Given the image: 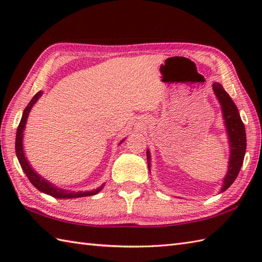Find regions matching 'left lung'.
<instances>
[{
	"label": "left lung",
	"instance_id": "8db88e82",
	"mask_svg": "<svg viewBox=\"0 0 262 262\" xmlns=\"http://www.w3.org/2000/svg\"><path fill=\"white\" fill-rule=\"evenodd\" d=\"M213 90L216 94L217 99L223 109V117L225 119V125L229 133L230 144H231V158L229 171L224 179V185L222 188V191H225L229 188L238 174L243 164L244 154L247 149V136H246V128L238 114L235 103L233 102L231 97L227 94L220 83H214ZM149 152L147 151V164L149 169Z\"/></svg>",
	"mask_w": 262,
	"mask_h": 262
}]
</instances>
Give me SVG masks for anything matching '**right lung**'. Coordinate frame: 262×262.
I'll return each mask as SVG.
<instances>
[{"label":"right lung","instance_id":"obj_1","mask_svg":"<svg viewBox=\"0 0 262 262\" xmlns=\"http://www.w3.org/2000/svg\"><path fill=\"white\" fill-rule=\"evenodd\" d=\"M41 96V92H38L35 97L31 99V101L28 103V105L26 107L24 115H22V118L20 120V124L18 126V130H16V137H15V152H16V157H18V160L20 162V165L22 170L25 171L26 176L28 177V179L35 186L39 191L45 192L47 194H51L52 197L55 198H79V197H86V196H93V194L98 193L101 189L103 188V185L96 189L93 191H85V192H71L68 190H64V189H59L54 187L52 183H49L47 180L43 179L40 176H38L35 171L31 169V166L28 163L27 159L25 158L24 154V147H22V136H24V129L26 126V121L28 118V115H29V111L31 109V107L35 103L38 98Z\"/></svg>","mask_w":262,"mask_h":262}]
</instances>
